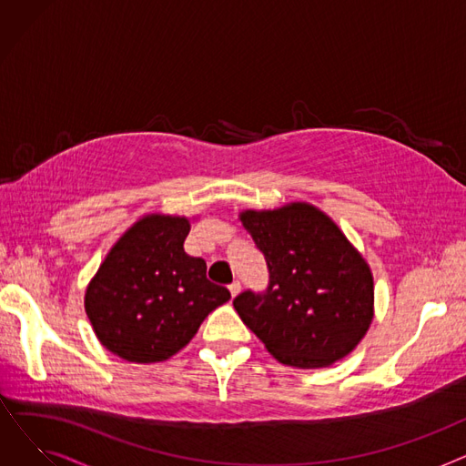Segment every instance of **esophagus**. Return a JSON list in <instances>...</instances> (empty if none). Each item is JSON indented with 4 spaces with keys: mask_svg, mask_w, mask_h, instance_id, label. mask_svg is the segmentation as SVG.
<instances>
[{
    "mask_svg": "<svg viewBox=\"0 0 466 466\" xmlns=\"http://www.w3.org/2000/svg\"><path fill=\"white\" fill-rule=\"evenodd\" d=\"M228 289H230V295H232V297H236V295H239L241 283H239V281H232V283L228 285Z\"/></svg>",
    "mask_w": 466,
    "mask_h": 466,
    "instance_id": "34e87169",
    "label": "esophagus"
}]
</instances>
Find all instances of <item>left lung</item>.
I'll use <instances>...</instances> for the list:
<instances>
[{
    "label": "left lung",
    "mask_w": 466,
    "mask_h": 466,
    "mask_svg": "<svg viewBox=\"0 0 466 466\" xmlns=\"http://www.w3.org/2000/svg\"><path fill=\"white\" fill-rule=\"evenodd\" d=\"M264 255L268 285L234 308L279 362L323 369L346 357L372 323L369 264L332 220L308 204L241 213Z\"/></svg>",
    "instance_id": "left-lung-1"
}]
</instances>
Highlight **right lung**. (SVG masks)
<instances>
[{"label": "right lung", "instance_id": "right-lung-1", "mask_svg": "<svg viewBox=\"0 0 466 466\" xmlns=\"http://www.w3.org/2000/svg\"><path fill=\"white\" fill-rule=\"evenodd\" d=\"M188 220L141 218L90 281L86 315L97 339L130 362H158L198 332L202 321L230 300V290L211 283L200 257L185 253Z\"/></svg>", "mask_w": 466, "mask_h": 466}]
</instances>
